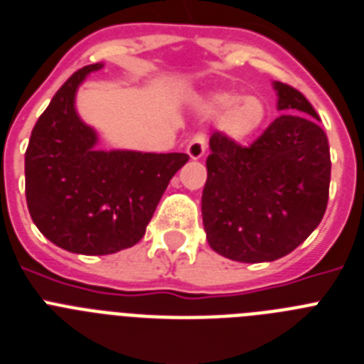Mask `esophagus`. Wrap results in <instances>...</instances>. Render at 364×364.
<instances>
[{"label": "esophagus", "mask_w": 364, "mask_h": 364, "mask_svg": "<svg viewBox=\"0 0 364 364\" xmlns=\"http://www.w3.org/2000/svg\"><path fill=\"white\" fill-rule=\"evenodd\" d=\"M207 151V136L203 133H198L191 139V142L187 144V154L192 161H198L205 155Z\"/></svg>", "instance_id": "34e87169"}]
</instances>
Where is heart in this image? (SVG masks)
<instances>
[{
  "label": "heart",
  "mask_w": 364,
  "mask_h": 364,
  "mask_svg": "<svg viewBox=\"0 0 364 364\" xmlns=\"http://www.w3.org/2000/svg\"><path fill=\"white\" fill-rule=\"evenodd\" d=\"M203 116H222V129L233 140H246L255 135L267 122V103L257 96H239L233 92L213 94L200 105Z\"/></svg>",
  "instance_id": "obj_1"
}]
</instances>
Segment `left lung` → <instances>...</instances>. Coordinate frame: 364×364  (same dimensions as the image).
Instances as JSON below:
<instances>
[{
    "mask_svg": "<svg viewBox=\"0 0 364 364\" xmlns=\"http://www.w3.org/2000/svg\"><path fill=\"white\" fill-rule=\"evenodd\" d=\"M283 114L250 148L210 136L201 216L207 242L239 262H270L304 242L326 213L328 136L296 88L274 81Z\"/></svg>",
    "mask_w": 364,
    "mask_h": 364,
    "instance_id": "1",
    "label": "left lung"
}]
</instances>
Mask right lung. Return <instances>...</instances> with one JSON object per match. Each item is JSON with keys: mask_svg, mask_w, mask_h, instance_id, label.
I'll return each instance as SVG.
<instances>
[{"mask_svg": "<svg viewBox=\"0 0 364 364\" xmlns=\"http://www.w3.org/2000/svg\"><path fill=\"white\" fill-rule=\"evenodd\" d=\"M102 63L77 70L33 127L26 151L29 215L46 239L81 255L135 246L187 154L97 148V133L75 111V94Z\"/></svg>", "mask_w": 364, "mask_h": 364, "instance_id": "add662e5", "label": "right lung"}]
</instances>
